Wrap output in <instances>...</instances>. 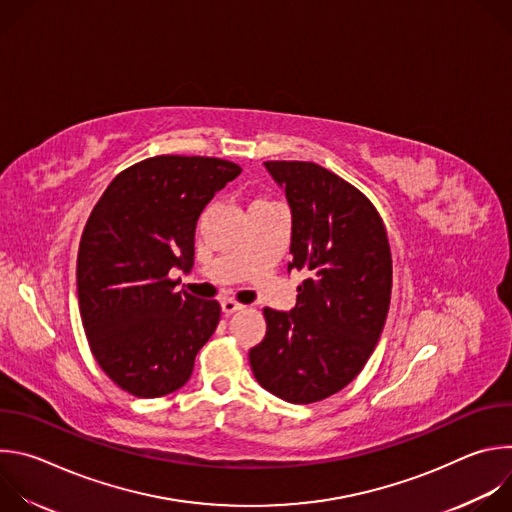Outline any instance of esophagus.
Segmentation results:
<instances>
[{
    "instance_id": "obj_1",
    "label": "esophagus",
    "mask_w": 512,
    "mask_h": 512,
    "mask_svg": "<svg viewBox=\"0 0 512 512\" xmlns=\"http://www.w3.org/2000/svg\"><path fill=\"white\" fill-rule=\"evenodd\" d=\"M221 306H223V312H225L227 316H231V314H235V312L245 310V306H243V304H239V302H235V300H223V302H221Z\"/></svg>"
}]
</instances>
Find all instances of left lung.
Returning <instances> with one entry per match:
<instances>
[{"mask_svg":"<svg viewBox=\"0 0 512 512\" xmlns=\"http://www.w3.org/2000/svg\"><path fill=\"white\" fill-rule=\"evenodd\" d=\"M291 206L289 269L306 271L291 312L263 310L249 350L257 383L308 405L342 391L371 358L391 304L393 259L383 218L358 188L314 162H265Z\"/></svg>","mask_w":512,"mask_h":512,"instance_id":"1","label":"left lung"}]
</instances>
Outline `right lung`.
I'll use <instances>...</instances> for the list:
<instances>
[{"label":"right lung","instance_id":"obj_1","mask_svg":"<svg viewBox=\"0 0 512 512\" xmlns=\"http://www.w3.org/2000/svg\"><path fill=\"white\" fill-rule=\"evenodd\" d=\"M241 166L156 156L117 174L95 204L77 257L83 328L103 373L152 399L184 387L221 304L176 291L170 269L194 263L196 221Z\"/></svg>","mask_w":512,"mask_h":512}]
</instances>
